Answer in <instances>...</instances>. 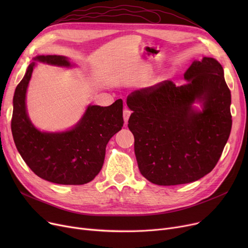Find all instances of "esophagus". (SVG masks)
Returning a JSON list of instances; mask_svg holds the SVG:
<instances>
[{
    "mask_svg": "<svg viewBox=\"0 0 248 248\" xmlns=\"http://www.w3.org/2000/svg\"><path fill=\"white\" fill-rule=\"evenodd\" d=\"M131 113H132V111L129 110V109H124V124H127V121H128V119H129V115H131Z\"/></svg>",
    "mask_w": 248,
    "mask_h": 248,
    "instance_id": "obj_1",
    "label": "esophagus"
}]
</instances>
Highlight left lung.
<instances>
[{
    "label": "left lung",
    "instance_id": "left-lung-1",
    "mask_svg": "<svg viewBox=\"0 0 248 248\" xmlns=\"http://www.w3.org/2000/svg\"><path fill=\"white\" fill-rule=\"evenodd\" d=\"M184 79L179 86L166 80L135 90L126 98L140 172L155 185L187 184L210 173L231 132V93L221 64L211 57L195 60Z\"/></svg>",
    "mask_w": 248,
    "mask_h": 248
}]
</instances>
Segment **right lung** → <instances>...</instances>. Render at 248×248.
I'll use <instances>...</instances> for the list:
<instances>
[{"instance_id":"1","label":"right lung","mask_w":248,"mask_h":248,"mask_svg":"<svg viewBox=\"0 0 248 248\" xmlns=\"http://www.w3.org/2000/svg\"><path fill=\"white\" fill-rule=\"evenodd\" d=\"M36 61L72 67L60 55H38L17 85L13 98L12 135L21 157L31 170L46 181L60 185H83L100 172L108 140L122 129L123 100L109 107L89 106L72 128L41 132L31 123L26 108V93Z\"/></svg>"}]
</instances>
